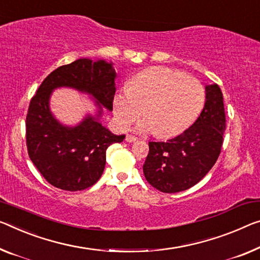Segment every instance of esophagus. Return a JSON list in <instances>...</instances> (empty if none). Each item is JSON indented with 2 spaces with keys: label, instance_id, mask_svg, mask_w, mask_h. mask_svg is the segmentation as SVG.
<instances>
[{
  "label": "esophagus",
  "instance_id": "1",
  "mask_svg": "<svg viewBox=\"0 0 260 260\" xmlns=\"http://www.w3.org/2000/svg\"><path fill=\"white\" fill-rule=\"evenodd\" d=\"M125 141H126L127 143H134V142L137 141V137H135V136H131V135H126Z\"/></svg>",
  "mask_w": 260,
  "mask_h": 260
}]
</instances>
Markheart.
<instances>
[{
	"instance_id": "b5f03b06",
	"label": "heart",
	"mask_w": 260,
	"mask_h": 260,
	"mask_svg": "<svg viewBox=\"0 0 260 260\" xmlns=\"http://www.w3.org/2000/svg\"><path fill=\"white\" fill-rule=\"evenodd\" d=\"M206 90L195 78L166 67H151L131 79L129 89L114 96L113 109L118 126L136 125L139 134L162 138L181 134L193 124L205 107Z\"/></svg>"
}]
</instances>
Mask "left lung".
<instances>
[{
	"instance_id": "1",
	"label": "left lung",
	"mask_w": 260,
	"mask_h": 260,
	"mask_svg": "<svg viewBox=\"0 0 260 260\" xmlns=\"http://www.w3.org/2000/svg\"><path fill=\"white\" fill-rule=\"evenodd\" d=\"M205 89V107L193 125L166 142L149 143L144 175L164 193H178L197 185L221 152L225 130L223 94L216 83Z\"/></svg>"
}]
</instances>
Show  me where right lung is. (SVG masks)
Returning <instances> with one entry per match:
<instances>
[{
  "label": "right lung",
  "mask_w": 260,
  "mask_h": 260,
  "mask_svg": "<svg viewBox=\"0 0 260 260\" xmlns=\"http://www.w3.org/2000/svg\"><path fill=\"white\" fill-rule=\"evenodd\" d=\"M116 72L113 62L78 59L54 70L31 99L26 115V146L31 161L52 186L77 191L96 182L106 166V151L125 135H115L102 125L103 108L113 110ZM71 88L93 99L95 114L77 126L62 125L50 111L53 90Z\"/></svg>",
  "instance_id": "1"
}]
</instances>
